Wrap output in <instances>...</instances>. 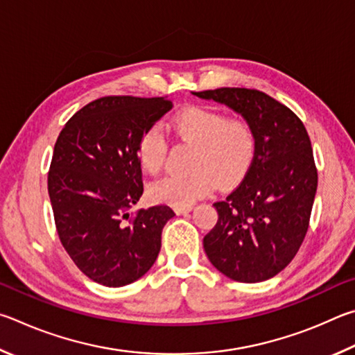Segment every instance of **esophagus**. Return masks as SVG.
I'll use <instances>...</instances> for the list:
<instances>
[{
	"mask_svg": "<svg viewBox=\"0 0 355 355\" xmlns=\"http://www.w3.org/2000/svg\"><path fill=\"white\" fill-rule=\"evenodd\" d=\"M191 210H193V207H191V206H189V207H174V214H176V215H185V214L191 212Z\"/></svg>",
	"mask_w": 355,
	"mask_h": 355,
	"instance_id": "obj_1",
	"label": "esophagus"
}]
</instances>
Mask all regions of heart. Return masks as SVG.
<instances>
[{
  "label": "heart",
  "instance_id": "obj_1",
  "mask_svg": "<svg viewBox=\"0 0 355 355\" xmlns=\"http://www.w3.org/2000/svg\"><path fill=\"white\" fill-rule=\"evenodd\" d=\"M170 128L189 145L195 146L190 176H166L148 190L154 202L171 207H189L207 196L216 182L231 187L246 176L256 155V135L243 120H227L225 114L209 107H187L171 118ZM166 145L155 128L141 135L137 159L148 174L160 171Z\"/></svg>",
  "mask_w": 355,
  "mask_h": 355
}]
</instances>
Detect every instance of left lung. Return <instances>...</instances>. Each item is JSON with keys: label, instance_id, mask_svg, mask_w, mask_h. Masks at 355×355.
I'll return each instance as SVG.
<instances>
[{"label": "left lung", "instance_id": "obj_1", "mask_svg": "<svg viewBox=\"0 0 355 355\" xmlns=\"http://www.w3.org/2000/svg\"><path fill=\"white\" fill-rule=\"evenodd\" d=\"M193 95L226 105L250 124L256 155L225 201L204 251L216 270L237 282H262L287 266L302 245L318 187L312 143L302 121L263 92L225 89Z\"/></svg>", "mask_w": 355, "mask_h": 355}]
</instances>
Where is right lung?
<instances>
[{"label": "right lung", "instance_id": "right-lung-1", "mask_svg": "<svg viewBox=\"0 0 355 355\" xmlns=\"http://www.w3.org/2000/svg\"><path fill=\"white\" fill-rule=\"evenodd\" d=\"M173 104L166 98L105 96L76 112L60 130L48 173L55 229L87 277L123 287L159 256L168 206L129 210L143 195L137 146Z\"/></svg>", "mask_w": 355, "mask_h": 355}]
</instances>
